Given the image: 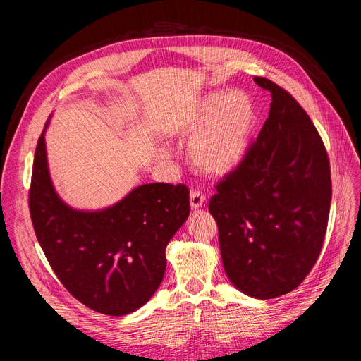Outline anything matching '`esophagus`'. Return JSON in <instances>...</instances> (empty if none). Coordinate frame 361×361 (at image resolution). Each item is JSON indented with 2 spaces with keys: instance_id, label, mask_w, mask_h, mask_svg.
I'll return each mask as SVG.
<instances>
[{
  "instance_id": "obj_1",
  "label": "esophagus",
  "mask_w": 361,
  "mask_h": 361,
  "mask_svg": "<svg viewBox=\"0 0 361 361\" xmlns=\"http://www.w3.org/2000/svg\"><path fill=\"white\" fill-rule=\"evenodd\" d=\"M206 197L200 191H191L190 194V203H191V209H199V207L203 206Z\"/></svg>"
}]
</instances>
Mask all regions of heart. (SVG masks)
<instances>
[{
    "label": "heart",
    "instance_id": "obj_1",
    "mask_svg": "<svg viewBox=\"0 0 361 361\" xmlns=\"http://www.w3.org/2000/svg\"><path fill=\"white\" fill-rule=\"evenodd\" d=\"M253 120V105L245 93L204 94L183 123V133H195L188 146L192 166L207 176H223L235 170L245 158ZM158 157L167 159V150L159 149Z\"/></svg>",
    "mask_w": 361,
    "mask_h": 361
}]
</instances>
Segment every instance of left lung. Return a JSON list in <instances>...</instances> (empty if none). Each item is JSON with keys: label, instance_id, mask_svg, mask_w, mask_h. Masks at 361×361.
I'll return each mask as SVG.
<instances>
[{"label": "left lung", "instance_id": "8db88e82", "mask_svg": "<svg viewBox=\"0 0 361 361\" xmlns=\"http://www.w3.org/2000/svg\"><path fill=\"white\" fill-rule=\"evenodd\" d=\"M271 108L256 143L216 185L209 202L226 274L257 300L285 295L307 277L326 232L330 164L322 140L300 104L267 78Z\"/></svg>", "mask_w": 361, "mask_h": 361}]
</instances>
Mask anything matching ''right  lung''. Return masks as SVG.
<instances>
[{"label":"right lung","instance_id":"1","mask_svg":"<svg viewBox=\"0 0 361 361\" xmlns=\"http://www.w3.org/2000/svg\"><path fill=\"white\" fill-rule=\"evenodd\" d=\"M45 130L30 190L43 253L63 286L87 307L110 316L133 313L161 285L167 244L190 215V191L185 185L145 183L102 209H75L54 188Z\"/></svg>","mask_w":361,"mask_h":361}]
</instances>
